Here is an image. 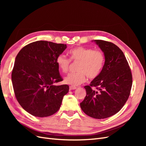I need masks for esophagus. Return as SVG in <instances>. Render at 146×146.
Here are the masks:
<instances>
[{"label":"esophagus","instance_id":"obj_1","mask_svg":"<svg viewBox=\"0 0 146 146\" xmlns=\"http://www.w3.org/2000/svg\"><path fill=\"white\" fill-rule=\"evenodd\" d=\"M77 88V87H76V86H69V90H76Z\"/></svg>","mask_w":146,"mask_h":146}]
</instances>
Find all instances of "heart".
<instances>
[{
    "mask_svg": "<svg viewBox=\"0 0 146 146\" xmlns=\"http://www.w3.org/2000/svg\"><path fill=\"white\" fill-rule=\"evenodd\" d=\"M70 58L74 61H79L78 72L70 74L64 79V82L73 86L85 82L87 77L91 80L98 78L102 71L105 64L104 53L99 50L79 46L69 51ZM56 63L63 73H67L70 66V60L64 54L57 56Z\"/></svg>",
    "mask_w": 146,
    "mask_h": 146,
    "instance_id": "b5f03b06",
    "label": "heart"
}]
</instances>
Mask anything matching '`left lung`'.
Segmentation results:
<instances>
[{
	"label": "left lung",
	"mask_w": 146,
	"mask_h": 146,
	"mask_svg": "<svg viewBox=\"0 0 146 146\" xmlns=\"http://www.w3.org/2000/svg\"><path fill=\"white\" fill-rule=\"evenodd\" d=\"M104 52L105 64L100 76L85 86L82 111L95 119H105L120 111L130 96L132 75L123 52L114 44L97 39Z\"/></svg>",
	"instance_id": "obj_1"
}]
</instances>
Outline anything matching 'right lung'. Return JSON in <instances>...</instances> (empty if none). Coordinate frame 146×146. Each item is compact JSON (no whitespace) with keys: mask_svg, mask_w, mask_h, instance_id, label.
Instances as JSON below:
<instances>
[{"mask_svg":"<svg viewBox=\"0 0 146 146\" xmlns=\"http://www.w3.org/2000/svg\"><path fill=\"white\" fill-rule=\"evenodd\" d=\"M66 44L37 41L24 46L17 55L11 73L16 98L32 115L44 117L60 109L69 86H56L63 80L56 58Z\"/></svg>","mask_w":146,"mask_h":146,"instance_id":"add662e5","label":"right lung"}]
</instances>
